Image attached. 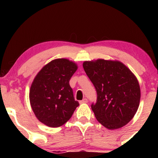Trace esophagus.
<instances>
[{"label":"esophagus","instance_id":"1","mask_svg":"<svg viewBox=\"0 0 158 158\" xmlns=\"http://www.w3.org/2000/svg\"><path fill=\"white\" fill-rule=\"evenodd\" d=\"M87 102H88V99H87L86 98L83 99L82 100L79 101V103H80V104H83V103H87Z\"/></svg>","mask_w":158,"mask_h":158}]
</instances>
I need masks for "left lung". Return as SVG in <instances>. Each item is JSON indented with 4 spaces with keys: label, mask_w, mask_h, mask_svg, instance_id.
<instances>
[{
    "label": "left lung",
    "mask_w": 158,
    "mask_h": 158,
    "mask_svg": "<svg viewBox=\"0 0 158 158\" xmlns=\"http://www.w3.org/2000/svg\"><path fill=\"white\" fill-rule=\"evenodd\" d=\"M97 94L91 108L98 122L108 129L126 126L138 109L140 88L137 78L119 61L97 59L83 63Z\"/></svg>",
    "instance_id": "8db88e82"
}]
</instances>
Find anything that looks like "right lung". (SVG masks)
Returning a JSON list of instances; mask_svg holds the SVG:
<instances>
[{"label": "right lung", "mask_w": 158, "mask_h": 158, "mask_svg": "<svg viewBox=\"0 0 158 158\" xmlns=\"http://www.w3.org/2000/svg\"><path fill=\"white\" fill-rule=\"evenodd\" d=\"M78 67L67 59H54L44 66L32 81L30 102L35 117L49 127L68 122L79 102L69 81Z\"/></svg>", "instance_id": "1"}]
</instances>
